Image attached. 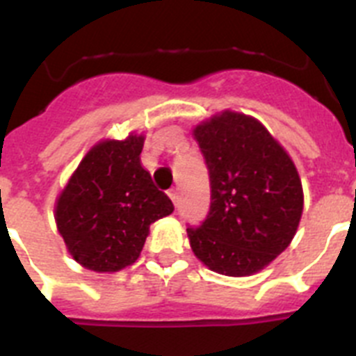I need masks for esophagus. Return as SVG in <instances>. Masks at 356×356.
I'll use <instances>...</instances> for the list:
<instances>
[{"label":"esophagus","mask_w":356,"mask_h":356,"mask_svg":"<svg viewBox=\"0 0 356 356\" xmlns=\"http://www.w3.org/2000/svg\"><path fill=\"white\" fill-rule=\"evenodd\" d=\"M169 197H171V201L172 203H175V205H178V201H180V196H178V191H176V188H171V191H169Z\"/></svg>","instance_id":"34e87169"}]
</instances>
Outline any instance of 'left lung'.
Listing matches in <instances>:
<instances>
[{"mask_svg": "<svg viewBox=\"0 0 356 356\" xmlns=\"http://www.w3.org/2000/svg\"><path fill=\"white\" fill-rule=\"evenodd\" d=\"M210 175V212L187 228L194 254L210 271L250 276L294 238L303 187L284 146L259 119L222 110L193 130Z\"/></svg>", "mask_w": 356, "mask_h": 356, "instance_id": "1", "label": "left lung"}]
</instances>
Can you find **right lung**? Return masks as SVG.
Returning <instances> with one entry per match:
<instances>
[{"instance_id":"obj_1","label":"right lung","mask_w":356,"mask_h":356,"mask_svg":"<svg viewBox=\"0 0 356 356\" xmlns=\"http://www.w3.org/2000/svg\"><path fill=\"white\" fill-rule=\"evenodd\" d=\"M143 134L94 144L55 203L69 254L94 273H118L139 259L149 225L172 213L171 200L140 165Z\"/></svg>"}]
</instances>
